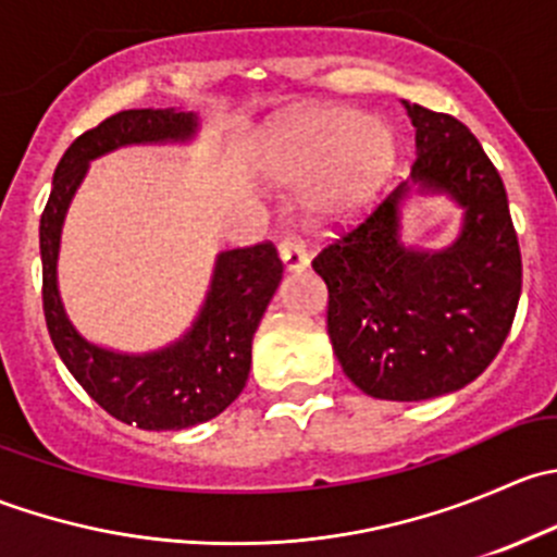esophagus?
Masks as SVG:
<instances>
[{
    "label": "esophagus",
    "instance_id": "obj_1",
    "mask_svg": "<svg viewBox=\"0 0 557 557\" xmlns=\"http://www.w3.org/2000/svg\"><path fill=\"white\" fill-rule=\"evenodd\" d=\"M277 252L280 261H283V267L288 269V272H301V269H307V263H310L305 245L296 237H285L283 243L277 245Z\"/></svg>",
    "mask_w": 557,
    "mask_h": 557
}]
</instances>
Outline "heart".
Instances as JSON below:
<instances>
[{"instance_id":"obj_1","label":"heart","mask_w":557,"mask_h":557,"mask_svg":"<svg viewBox=\"0 0 557 557\" xmlns=\"http://www.w3.org/2000/svg\"><path fill=\"white\" fill-rule=\"evenodd\" d=\"M272 174L283 185H307L301 210L312 226L363 215L396 170L398 137L383 117L352 107H310L283 117L269 134Z\"/></svg>"}]
</instances>
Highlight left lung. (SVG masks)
<instances>
[{
	"instance_id": "1",
	"label": "left lung",
	"mask_w": 557,
	"mask_h": 557,
	"mask_svg": "<svg viewBox=\"0 0 557 557\" xmlns=\"http://www.w3.org/2000/svg\"><path fill=\"white\" fill-rule=\"evenodd\" d=\"M414 126L409 177L312 261L329 288V336L367 396L425 401L480 377L520 301L522 263L502 174L474 134L445 112L401 102ZM412 193L461 207L459 237L440 251L403 243Z\"/></svg>"
}]
</instances>
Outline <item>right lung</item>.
<instances>
[{
    "mask_svg": "<svg viewBox=\"0 0 557 557\" xmlns=\"http://www.w3.org/2000/svg\"><path fill=\"white\" fill-rule=\"evenodd\" d=\"M196 134L199 115L174 107L123 110L107 117L61 156L39 218L42 307L55 352L99 407L145 431L199 425L243 393L252 336L283 280V261L272 243L218 252L210 288L185 334L159 350L123 352L86 339L66 314L59 290L61 232L91 161L132 145H188Z\"/></svg>",
    "mask_w": 557,
    "mask_h": 557,
    "instance_id": "right-lung-1",
    "label": "right lung"
}]
</instances>
